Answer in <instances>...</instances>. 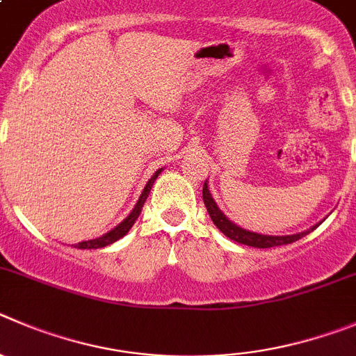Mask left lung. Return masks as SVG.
<instances>
[{"label": "left lung", "instance_id": "1", "mask_svg": "<svg viewBox=\"0 0 356 356\" xmlns=\"http://www.w3.org/2000/svg\"><path fill=\"white\" fill-rule=\"evenodd\" d=\"M203 201L215 226L222 231L227 238H231V240H234V242L238 243H243V245L257 247V249H270V247H277V245H288V243L296 242V240H300V238L305 236V234L309 233V231H305V233L291 234V236H268V234H257V233H252V231L238 227L236 224L227 220L226 215L218 210L215 201L211 200V194L210 191H208L207 181H204V187H203Z\"/></svg>", "mask_w": 356, "mask_h": 356}]
</instances>
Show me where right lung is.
<instances>
[{
	"label": "right lung",
	"mask_w": 356,
	"mask_h": 356,
	"mask_svg": "<svg viewBox=\"0 0 356 356\" xmlns=\"http://www.w3.org/2000/svg\"><path fill=\"white\" fill-rule=\"evenodd\" d=\"M161 171H162V169H159V171H156L155 175H153L152 178H149V181H148V184H146L145 191H143L141 197H139L138 204H136V207H134L132 213H130L129 217H127L122 224H118V226L114 227L113 231H109V233L104 234V236L95 238V240H88V242H81V243H77V245H76L77 249H100V247L109 245V243L116 242V240H120V238H122V236H125V234L129 233L130 227L134 226V222H136V220H138L139 213H141V210H143V204H145L146 197H148L149 191H152V187H153V181H155L156 176L161 175Z\"/></svg>",
	"instance_id": "add662e5"
}]
</instances>
